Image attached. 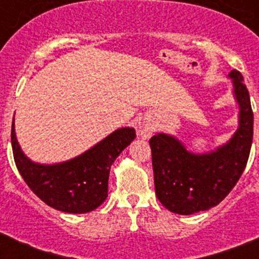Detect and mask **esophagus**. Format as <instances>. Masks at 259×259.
<instances>
[{"mask_svg": "<svg viewBox=\"0 0 259 259\" xmlns=\"http://www.w3.org/2000/svg\"><path fill=\"white\" fill-rule=\"evenodd\" d=\"M152 132H153L152 126L142 125L141 127H140V132H138V134H140L142 138H149L150 134H152Z\"/></svg>", "mask_w": 259, "mask_h": 259, "instance_id": "34e87169", "label": "esophagus"}]
</instances>
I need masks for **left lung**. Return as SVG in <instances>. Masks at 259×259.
Returning <instances> with one entry per match:
<instances>
[{"instance_id": "obj_1", "label": "left lung", "mask_w": 259, "mask_h": 259, "mask_svg": "<svg viewBox=\"0 0 259 259\" xmlns=\"http://www.w3.org/2000/svg\"><path fill=\"white\" fill-rule=\"evenodd\" d=\"M239 106L238 129L233 137L208 153H192L176 137L158 133L150 138L154 188L170 212L191 215L218 205L245 170L253 142V110L239 71L229 74Z\"/></svg>"}]
</instances>
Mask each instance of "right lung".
<instances>
[{
  "label": "right lung",
  "instance_id": "add662e5",
  "mask_svg": "<svg viewBox=\"0 0 259 259\" xmlns=\"http://www.w3.org/2000/svg\"><path fill=\"white\" fill-rule=\"evenodd\" d=\"M136 138L133 127H121L68 161L38 164L21 150L12 123V149L18 172L46 204L62 212L86 213L106 200L110 168Z\"/></svg>",
  "mask_w": 259,
  "mask_h": 259
}]
</instances>
